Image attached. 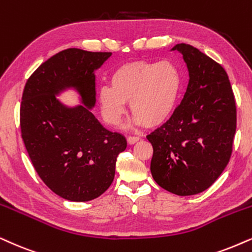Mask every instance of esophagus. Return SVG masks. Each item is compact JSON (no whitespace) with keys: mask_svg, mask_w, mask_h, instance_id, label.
I'll use <instances>...</instances> for the list:
<instances>
[{"mask_svg":"<svg viewBox=\"0 0 252 252\" xmlns=\"http://www.w3.org/2000/svg\"><path fill=\"white\" fill-rule=\"evenodd\" d=\"M126 141H128V143L130 145H132V144H135V143H137L139 141V137H137V136H129L128 138H126Z\"/></svg>","mask_w":252,"mask_h":252,"instance_id":"1","label":"esophagus"}]
</instances>
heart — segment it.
Here are the masks:
<instances>
[{"mask_svg": "<svg viewBox=\"0 0 252 252\" xmlns=\"http://www.w3.org/2000/svg\"><path fill=\"white\" fill-rule=\"evenodd\" d=\"M111 87L98 92L103 119L116 126L126 111V103L136 123L156 128L173 113L181 91L180 72L170 62L138 60L116 68L110 78Z\"/></svg>", "mask_w": 252, "mask_h": 252, "instance_id": "obj_1", "label": "heart"}]
</instances>
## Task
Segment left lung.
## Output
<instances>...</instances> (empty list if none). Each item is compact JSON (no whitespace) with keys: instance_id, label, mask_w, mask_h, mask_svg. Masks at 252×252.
Instances as JSON below:
<instances>
[{"instance_id":"1","label":"left lung","mask_w":252,"mask_h":252,"mask_svg":"<svg viewBox=\"0 0 252 252\" xmlns=\"http://www.w3.org/2000/svg\"><path fill=\"white\" fill-rule=\"evenodd\" d=\"M189 69L186 93L170 119L148 136L151 173L161 189L193 195L212 186L230 160L236 102L224 68L189 44H177Z\"/></svg>"}]
</instances>
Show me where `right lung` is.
Returning <instances> with one entry per match:
<instances>
[{
	"mask_svg": "<svg viewBox=\"0 0 252 252\" xmlns=\"http://www.w3.org/2000/svg\"><path fill=\"white\" fill-rule=\"evenodd\" d=\"M111 52L60 51L25 84L20 109L25 149L43 183L69 201H89L106 192L115 177L126 137L98 122L89 108L96 101L94 71ZM74 87L84 106L66 108L55 94Z\"/></svg>",
	"mask_w": 252,
	"mask_h": 252,
	"instance_id": "add662e5",
	"label": "right lung"
}]
</instances>
